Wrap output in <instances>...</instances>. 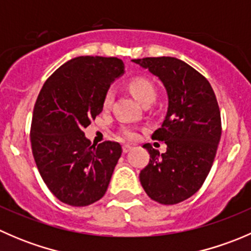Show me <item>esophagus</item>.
Returning a JSON list of instances; mask_svg holds the SVG:
<instances>
[{"mask_svg":"<svg viewBox=\"0 0 251 251\" xmlns=\"http://www.w3.org/2000/svg\"><path fill=\"white\" fill-rule=\"evenodd\" d=\"M131 149H132V147H131L130 144H124V146H123V151H124V153H128V151H130Z\"/></svg>","mask_w":251,"mask_h":251,"instance_id":"34e87169","label":"esophagus"}]
</instances>
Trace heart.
Instances as JSON below:
<instances>
[{
    "mask_svg": "<svg viewBox=\"0 0 251 251\" xmlns=\"http://www.w3.org/2000/svg\"><path fill=\"white\" fill-rule=\"evenodd\" d=\"M131 92L133 93L136 98L142 103L143 105L151 104L155 100L156 91L154 88L153 83L151 81L146 80V78H133L128 83ZM114 100V91L108 90L103 100V107L109 108L113 103ZM120 135L126 140H135L137 138L138 132L135 127H130V126H124L120 130Z\"/></svg>",
    "mask_w": 251,
    "mask_h": 251,
    "instance_id": "b5f03b06",
    "label": "heart"
}]
</instances>
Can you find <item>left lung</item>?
<instances>
[{
	"mask_svg": "<svg viewBox=\"0 0 251 251\" xmlns=\"http://www.w3.org/2000/svg\"><path fill=\"white\" fill-rule=\"evenodd\" d=\"M159 77L169 98L168 113L153 140L168 146L160 154L151 143V154L140 174L149 198L173 205L199 191L210 173L221 138V114L209 81L183 60L174 57L132 59Z\"/></svg>",
	"mask_w": 251,
	"mask_h": 251,
	"instance_id": "8db88e82",
	"label": "left lung"
}]
</instances>
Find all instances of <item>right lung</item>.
Masks as SVG:
<instances>
[{
	"label": "right lung",
	"mask_w": 251,
	"mask_h": 251,
	"mask_svg": "<svg viewBox=\"0 0 251 251\" xmlns=\"http://www.w3.org/2000/svg\"><path fill=\"white\" fill-rule=\"evenodd\" d=\"M115 57H76L58 68L39 93L32 114V155L55 198L87 206L107 192L123 149L116 142L91 144L83 128L103 110L110 83L125 73Z\"/></svg>",
	"instance_id": "obj_1"
}]
</instances>
